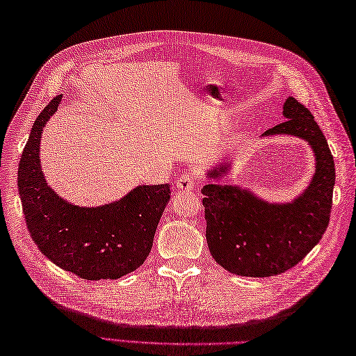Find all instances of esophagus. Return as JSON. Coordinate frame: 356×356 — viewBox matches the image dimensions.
I'll list each match as a JSON object with an SVG mask.
<instances>
[{
    "label": "esophagus",
    "instance_id": "obj_1",
    "mask_svg": "<svg viewBox=\"0 0 356 356\" xmlns=\"http://www.w3.org/2000/svg\"><path fill=\"white\" fill-rule=\"evenodd\" d=\"M196 186V179L193 175H181L177 181V188L179 192H190Z\"/></svg>",
    "mask_w": 356,
    "mask_h": 356
}]
</instances>
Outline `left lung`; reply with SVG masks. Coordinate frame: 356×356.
Masks as SVG:
<instances>
[{"label": "left lung", "mask_w": 356, "mask_h": 356, "mask_svg": "<svg viewBox=\"0 0 356 356\" xmlns=\"http://www.w3.org/2000/svg\"><path fill=\"white\" fill-rule=\"evenodd\" d=\"M282 124L263 134L296 136L316 155V173L305 192L289 204H270L237 186L202 187L207 243L216 263L240 276L267 278L296 266L325 234L332 208L335 168L326 137L314 116L291 97L284 102ZM229 163L208 172L218 179Z\"/></svg>", "instance_id": "1"}]
</instances>
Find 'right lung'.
Returning a JSON list of instances; mask_svg holds the SVG:
<instances>
[{
  "instance_id": "1",
  "label": "right lung",
  "mask_w": 356,
  "mask_h": 356,
  "mask_svg": "<svg viewBox=\"0 0 356 356\" xmlns=\"http://www.w3.org/2000/svg\"><path fill=\"white\" fill-rule=\"evenodd\" d=\"M62 95L40 111L18 169V190L27 228L40 252L81 280H116L140 267L149 255L154 234L170 187L138 186L116 202L78 207L48 186L40 168L43 127L54 115Z\"/></svg>"
}]
</instances>
